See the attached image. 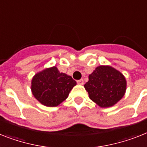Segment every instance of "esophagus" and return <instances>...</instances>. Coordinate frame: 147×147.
I'll use <instances>...</instances> for the list:
<instances>
[{
  "instance_id": "obj_1",
  "label": "esophagus",
  "mask_w": 147,
  "mask_h": 147,
  "mask_svg": "<svg viewBox=\"0 0 147 147\" xmlns=\"http://www.w3.org/2000/svg\"><path fill=\"white\" fill-rule=\"evenodd\" d=\"M76 82H77V84H79V85H83V84H84V81H83V80H82V79L77 80V81H76Z\"/></svg>"
}]
</instances>
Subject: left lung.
Masks as SVG:
<instances>
[{
    "instance_id": "8db88e82",
    "label": "left lung",
    "mask_w": 147,
    "mask_h": 147,
    "mask_svg": "<svg viewBox=\"0 0 147 147\" xmlns=\"http://www.w3.org/2000/svg\"><path fill=\"white\" fill-rule=\"evenodd\" d=\"M84 87L91 100L100 107H109L124 96L126 80L122 73L112 67L100 65L88 76Z\"/></svg>"
}]
</instances>
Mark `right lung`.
Listing matches in <instances>:
<instances>
[{"instance_id": "obj_1", "label": "right lung", "mask_w": 147, "mask_h": 147, "mask_svg": "<svg viewBox=\"0 0 147 147\" xmlns=\"http://www.w3.org/2000/svg\"><path fill=\"white\" fill-rule=\"evenodd\" d=\"M76 82L71 76L52 67L37 73L31 81L33 95L47 107H56L67 98Z\"/></svg>"}]
</instances>
